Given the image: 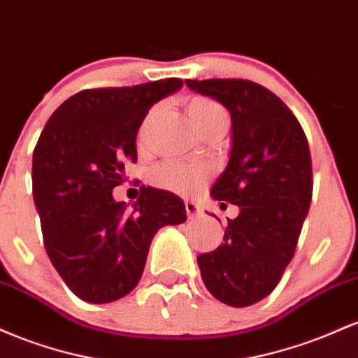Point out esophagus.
Segmentation results:
<instances>
[{"label": "esophagus", "mask_w": 358, "mask_h": 358, "mask_svg": "<svg viewBox=\"0 0 358 358\" xmlns=\"http://www.w3.org/2000/svg\"><path fill=\"white\" fill-rule=\"evenodd\" d=\"M186 213H187V218L192 220L199 215L201 208L194 203V201H186Z\"/></svg>", "instance_id": "obj_1"}]
</instances>
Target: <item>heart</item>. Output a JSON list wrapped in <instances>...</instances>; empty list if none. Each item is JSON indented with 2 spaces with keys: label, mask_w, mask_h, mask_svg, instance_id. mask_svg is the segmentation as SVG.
<instances>
[{
  "label": "heart",
  "mask_w": 358,
  "mask_h": 358,
  "mask_svg": "<svg viewBox=\"0 0 358 358\" xmlns=\"http://www.w3.org/2000/svg\"><path fill=\"white\" fill-rule=\"evenodd\" d=\"M186 111L189 120L199 134H203L208 127L215 125L216 122L228 120L227 110L215 99L204 98V96H194L186 101ZM159 113V108L148 111V115L143 120L140 127V138H143L147 134V128ZM211 171L208 166L203 164H179V162H167L157 167L154 174L155 184L164 189L179 192V194H191L206 184L210 179Z\"/></svg>",
  "instance_id": "heart-1"
}]
</instances>
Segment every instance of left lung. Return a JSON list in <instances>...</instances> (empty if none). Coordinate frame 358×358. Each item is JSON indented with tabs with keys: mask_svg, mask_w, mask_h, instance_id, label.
Instances as JSON below:
<instances>
[{
	"mask_svg": "<svg viewBox=\"0 0 358 358\" xmlns=\"http://www.w3.org/2000/svg\"><path fill=\"white\" fill-rule=\"evenodd\" d=\"M186 86L230 111V160L211 196L240 208L223 243L198 257L201 277L222 303L250 306L274 291L294 257L313 196L308 138L282 99L260 84L186 79Z\"/></svg>",
	"mask_w": 358,
	"mask_h": 358,
	"instance_id": "1",
	"label": "left lung"
}]
</instances>
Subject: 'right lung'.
<instances>
[{"label":"right lung","mask_w":358,"mask_h":358,"mask_svg":"<svg viewBox=\"0 0 358 358\" xmlns=\"http://www.w3.org/2000/svg\"><path fill=\"white\" fill-rule=\"evenodd\" d=\"M182 87L169 78L131 87L84 90L50 116L34 150L31 182L52 266L79 299L116 301L143 274L152 238L186 222L182 199L140 187L134 210L113 199L148 110Z\"/></svg>","instance_id":"1"}]
</instances>
